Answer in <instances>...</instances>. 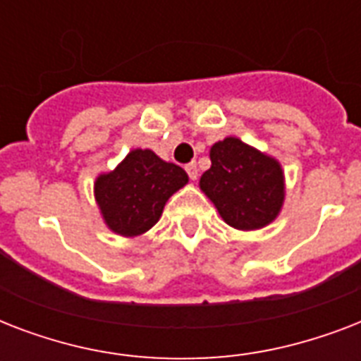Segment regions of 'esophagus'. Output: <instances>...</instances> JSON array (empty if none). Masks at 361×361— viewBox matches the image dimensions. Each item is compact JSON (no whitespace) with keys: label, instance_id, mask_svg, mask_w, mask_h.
Segmentation results:
<instances>
[{"label":"esophagus","instance_id":"34e87169","mask_svg":"<svg viewBox=\"0 0 361 361\" xmlns=\"http://www.w3.org/2000/svg\"><path fill=\"white\" fill-rule=\"evenodd\" d=\"M185 170H187V174H189V178H191L192 181L197 180V178H198L197 163H189V164H185Z\"/></svg>","mask_w":361,"mask_h":361}]
</instances>
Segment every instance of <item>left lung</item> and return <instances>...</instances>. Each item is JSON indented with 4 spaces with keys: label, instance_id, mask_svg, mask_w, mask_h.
<instances>
[{
    "label": "left lung",
    "instance_id": "1",
    "mask_svg": "<svg viewBox=\"0 0 361 361\" xmlns=\"http://www.w3.org/2000/svg\"><path fill=\"white\" fill-rule=\"evenodd\" d=\"M209 159L200 189L226 225L257 231L277 217L285 200V178L274 157L228 136L212 146Z\"/></svg>",
    "mask_w": 361,
    "mask_h": 361
}]
</instances>
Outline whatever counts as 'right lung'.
I'll return each instance as SVG.
<instances>
[{"label":"right lung","instance_id":"add662e5","mask_svg":"<svg viewBox=\"0 0 361 361\" xmlns=\"http://www.w3.org/2000/svg\"><path fill=\"white\" fill-rule=\"evenodd\" d=\"M189 178L181 166L166 163L152 149H133L116 170L95 181L104 223L120 236H140L159 221L166 200Z\"/></svg>","mask_w":361,"mask_h":361}]
</instances>
